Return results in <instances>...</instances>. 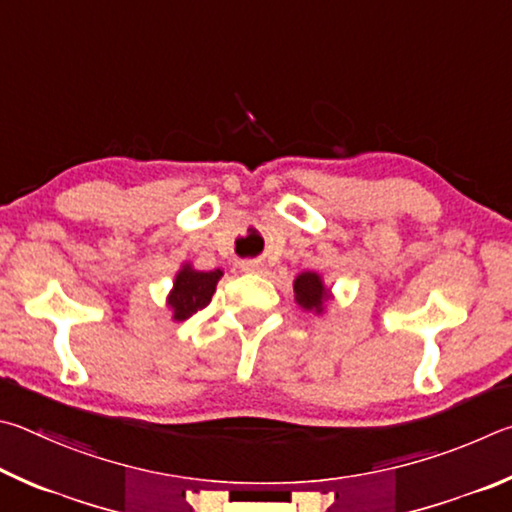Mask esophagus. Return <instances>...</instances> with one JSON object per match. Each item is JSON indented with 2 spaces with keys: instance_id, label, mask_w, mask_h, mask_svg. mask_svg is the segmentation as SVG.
<instances>
[{
  "instance_id": "1",
  "label": "esophagus",
  "mask_w": 512,
  "mask_h": 512,
  "mask_svg": "<svg viewBox=\"0 0 512 512\" xmlns=\"http://www.w3.org/2000/svg\"><path fill=\"white\" fill-rule=\"evenodd\" d=\"M242 270H245V272H265V265L261 261H245V263H242Z\"/></svg>"
}]
</instances>
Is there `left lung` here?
Segmentation results:
<instances>
[{"label": "left lung", "instance_id": "8db88e82", "mask_svg": "<svg viewBox=\"0 0 512 512\" xmlns=\"http://www.w3.org/2000/svg\"><path fill=\"white\" fill-rule=\"evenodd\" d=\"M294 299L301 308L321 312L324 310V303L328 299V290L324 288V281L315 272H303L294 281Z\"/></svg>", "mask_w": 512, "mask_h": 512}]
</instances>
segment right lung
Masks as SVG:
<instances>
[{"mask_svg": "<svg viewBox=\"0 0 512 512\" xmlns=\"http://www.w3.org/2000/svg\"><path fill=\"white\" fill-rule=\"evenodd\" d=\"M222 272H197L191 265H184L175 276L173 292L168 294V306L173 310V319L184 321L193 317L197 310L209 306Z\"/></svg>", "mask_w": 512, "mask_h": 512, "instance_id": "1", "label": "right lung"}]
</instances>
